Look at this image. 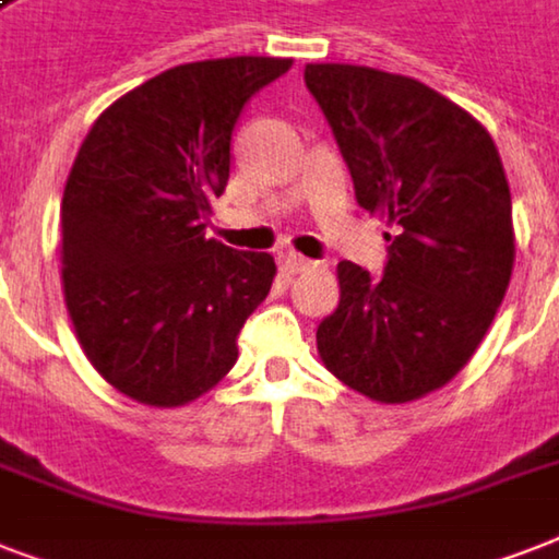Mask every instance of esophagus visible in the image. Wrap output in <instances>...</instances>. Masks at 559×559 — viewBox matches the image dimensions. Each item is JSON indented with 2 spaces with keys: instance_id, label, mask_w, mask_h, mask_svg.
<instances>
[{
  "instance_id": "obj_1",
  "label": "esophagus",
  "mask_w": 559,
  "mask_h": 559,
  "mask_svg": "<svg viewBox=\"0 0 559 559\" xmlns=\"http://www.w3.org/2000/svg\"><path fill=\"white\" fill-rule=\"evenodd\" d=\"M278 263H281V270L293 272V275L316 270V261H310V258H305V254H298V252H281Z\"/></svg>"
}]
</instances>
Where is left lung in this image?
Returning <instances> with one entry per match:
<instances>
[{
	"instance_id": "left-lung-1",
	"label": "left lung",
	"mask_w": 559,
	"mask_h": 559,
	"mask_svg": "<svg viewBox=\"0 0 559 559\" xmlns=\"http://www.w3.org/2000/svg\"><path fill=\"white\" fill-rule=\"evenodd\" d=\"M357 202L385 231L382 278L342 261L340 307L316 331L324 368L377 403H412L455 377L511 284V188L467 109L406 74L307 63Z\"/></svg>"
}]
</instances>
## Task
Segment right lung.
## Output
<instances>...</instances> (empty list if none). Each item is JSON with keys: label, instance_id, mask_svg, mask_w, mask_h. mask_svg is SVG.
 Here are the masks:
<instances>
[{"label": "right lung", "instance_id": "1", "mask_svg": "<svg viewBox=\"0 0 559 559\" xmlns=\"http://www.w3.org/2000/svg\"><path fill=\"white\" fill-rule=\"evenodd\" d=\"M287 57L174 66L109 104L60 202V278L83 354L135 403L177 408L237 362V333L270 296L275 261L205 237L228 144Z\"/></svg>", "mask_w": 559, "mask_h": 559}]
</instances>
